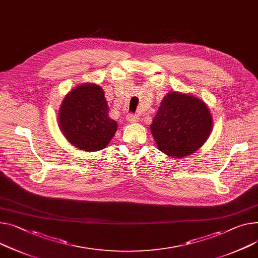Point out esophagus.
Returning a JSON list of instances; mask_svg holds the SVG:
<instances>
[{"instance_id":"1","label":"esophagus","mask_w":258,"mask_h":258,"mask_svg":"<svg viewBox=\"0 0 258 258\" xmlns=\"http://www.w3.org/2000/svg\"><path fill=\"white\" fill-rule=\"evenodd\" d=\"M126 120L130 124H135V123H138V121H140V116L136 115V114H128L126 116Z\"/></svg>"}]
</instances>
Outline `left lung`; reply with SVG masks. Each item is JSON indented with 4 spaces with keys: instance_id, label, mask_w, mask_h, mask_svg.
<instances>
[{
    "instance_id": "obj_1",
    "label": "left lung",
    "mask_w": 258,
    "mask_h": 258,
    "mask_svg": "<svg viewBox=\"0 0 258 258\" xmlns=\"http://www.w3.org/2000/svg\"><path fill=\"white\" fill-rule=\"evenodd\" d=\"M213 117L208 105L191 94L169 92L150 126L162 153L184 158L201 149L212 132Z\"/></svg>"
}]
</instances>
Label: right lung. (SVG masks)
Masks as SVG:
<instances>
[{
  "label": "right lung",
  "instance_id": "right-lung-1",
  "mask_svg": "<svg viewBox=\"0 0 258 258\" xmlns=\"http://www.w3.org/2000/svg\"><path fill=\"white\" fill-rule=\"evenodd\" d=\"M103 89L86 83L72 89L58 109L57 121L63 135L75 148L97 152L107 147L117 128L108 116Z\"/></svg>",
  "mask_w": 258,
  "mask_h": 258
}]
</instances>
